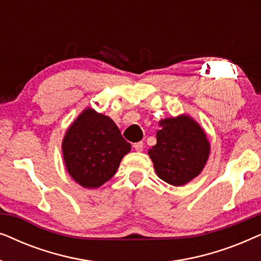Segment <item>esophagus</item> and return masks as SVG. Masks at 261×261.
<instances>
[{"label":"esophagus","mask_w":261,"mask_h":261,"mask_svg":"<svg viewBox=\"0 0 261 261\" xmlns=\"http://www.w3.org/2000/svg\"><path fill=\"white\" fill-rule=\"evenodd\" d=\"M133 147H134L135 151H138V152H141L142 149H144V142H142V141L135 142V144H133Z\"/></svg>","instance_id":"esophagus-1"}]
</instances>
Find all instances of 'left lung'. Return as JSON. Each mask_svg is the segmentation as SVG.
Here are the masks:
<instances>
[{
    "mask_svg": "<svg viewBox=\"0 0 261 261\" xmlns=\"http://www.w3.org/2000/svg\"><path fill=\"white\" fill-rule=\"evenodd\" d=\"M159 126L156 144L148 154L160 179L180 187L201 173L209 156V141L189 116L162 120Z\"/></svg>",
    "mask_w": 261,
    "mask_h": 261,
    "instance_id": "8db88e82",
    "label": "left lung"
}]
</instances>
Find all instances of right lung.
<instances>
[{"mask_svg": "<svg viewBox=\"0 0 261 261\" xmlns=\"http://www.w3.org/2000/svg\"><path fill=\"white\" fill-rule=\"evenodd\" d=\"M130 151L110 117L87 109L71 124L63 140V155L70 176L84 188H98L117 171Z\"/></svg>", "mask_w": 261, "mask_h": 261, "instance_id": "add662e5", "label": "right lung"}]
</instances>
